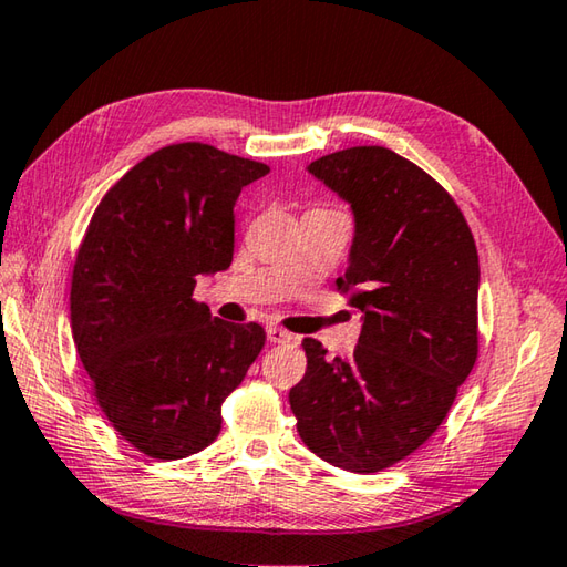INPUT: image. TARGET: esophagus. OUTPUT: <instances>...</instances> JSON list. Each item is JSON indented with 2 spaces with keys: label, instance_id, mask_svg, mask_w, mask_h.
I'll return each instance as SVG.
<instances>
[{
  "label": "esophagus",
  "instance_id": "34e87169",
  "mask_svg": "<svg viewBox=\"0 0 567 567\" xmlns=\"http://www.w3.org/2000/svg\"><path fill=\"white\" fill-rule=\"evenodd\" d=\"M267 339H270L272 344H285V342H290L292 334L285 332V329H280V327H267Z\"/></svg>",
  "mask_w": 567,
  "mask_h": 567
}]
</instances>
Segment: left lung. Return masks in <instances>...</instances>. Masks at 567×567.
Masks as SVG:
<instances>
[{
	"mask_svg": "<svg viewBox=\"0 0 567 567\" xmlns=\"http://www.w3.org/2000/svg\"><path fill=\"white\" fill-rule=\"evenodd\" d=\"M352 205L354 240L337 290L362 312L352 357L327 359L307 337L290 389L305 446L352 473H377L444 424L478 357V252L454 198L384 146L310 163Z\"/></svg>",
	"mask_w": 567,
	"mask_h": 567,
	"instance_id": "1",
	"label": "left lung"
}]
</instances>
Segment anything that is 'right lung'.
Returning a JSON list of instances; mask_svg holds the SVG:
<instances>
[{
    "label": "right lung",
    "instance_id": "right-lung-1",
    "mask_svg": "<svg viewBox=\"0 0 567 567\" xmlns=\"http://www.w3.org/2000/svg\"><path fill=\"white\" fill-rule=\"evenodd\" d=\"M270 173L208 143H173L101 198L71 275V332L111 426L141 454L176 461L220 434L223 401L265 347L195 302L228 270L235 200Z\"/></svg>",
    "mask_w": 567,
    "mask_h": 567
}]
</instances>
